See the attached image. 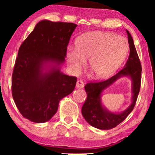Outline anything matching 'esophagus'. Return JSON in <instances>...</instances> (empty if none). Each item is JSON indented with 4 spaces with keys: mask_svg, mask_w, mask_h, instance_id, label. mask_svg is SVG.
<instances>
[{
    "mask_svg": "<svg viewBox=\"0 0 155 155\" xmlns=\"http://www.w3.org/2000/svg\"><path fill=\"white\" fill-rule=\"evenodd\" d=\"M84 82L82 80H78L77 83H76V87L78 88H82L84 87Z\"/></svg>",
    "mask_w": 155,
    "mask_h": 155,
    "instance_id": "34e87169",
    "label": "esophagus"
}]
</instances>
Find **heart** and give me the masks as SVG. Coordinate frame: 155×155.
I'll return each mask as SVG.
<instances>
[{"label":"heart","instance_id":"obj_1","mask_svg":"<svg viewBox=\"0 0 155 155\" xmlns=\"http://www.w3.org/2000/svg\"><path fill=\"white\" fill-rule=\"evenodd\" d=\"M126 38L109 31H90L78 38L76 47L67 53V61L77 71L89 58V67L96 78L109 77L122 64L128 54Z\"/></svg>","mask_w":155,"mask_h":155}]
</instances>
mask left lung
<instances>
[{
	"mask_svg": "<svg viewBox=\"0 0 155 155\" xmlns=\"http://www.w3.org/2000/svg\"><path fill=\"white\" fill-rule=\"evenodd\" d=\"M130 46V55L125 66L111 78L99 82H88L84 86L87 94L86 101L82 108V114L84 119L91 126L101 130H109L115 128L126 119L133 110L136 103L141 84L142 66L133 38L126 30ZM130 76L133 81V101L126 111L120 114L108 112L101 103L100 96L102 91L122 76Z\"/></svg>",
	"mask_w": 155,
	"mask_h": 155,
	"instance_id": "obj_1",
	"label": "left lung"
}]
</instances>
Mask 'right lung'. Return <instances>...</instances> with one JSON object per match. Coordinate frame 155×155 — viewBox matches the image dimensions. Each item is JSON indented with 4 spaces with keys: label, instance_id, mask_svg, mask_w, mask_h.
Masks as SVG:
<instances>
[{
    "label": "right lung",
    "instance_id": "add662e5",
    "mask_svg": "<svg viewBox=\"0 0 155 155\" xmlns=\"http://www.w3.org/2000/svg\"><path fill=\"white\" fill-rule=\"evenodd\" d=\"M77 25L42 20L22 42L12 75V94L19 111L27 119L44 123L56 113L61 99L75 89L77 78L56 68L65 61L67 46ZM57 65L42 73L43 63Z\"/></svg>",
    "mask_w": 155,
    "mask_h": 155
}]
</instances>
